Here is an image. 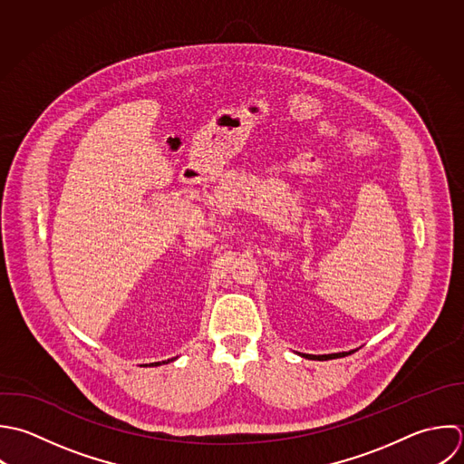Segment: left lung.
Returning a JSON list of instances; mask_svg holds the SVG:
<instances>
[{"instance_id": "1", "label": "left lung", "mask_w": 464, "mask_h": 464, "mask_svg": "<svg viewBox=\"0 0 464 464\" xmlns=\"http://www.w3.org/2000/svg\"><path fill=\"white\" fill-rule=\"evenodd\" d=\"M354 351H349V353H334V354H300L302 358H307V360H318V362H327V360H336V358H343L347 354H351Z\"/></svg>"}]
</instances>
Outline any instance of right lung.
<instances>
[{"label": "right lung", "instance_id": "add662e5", "mask_svg": "<svg viewBox=\"0 0 464 464\" xmlns=\"http://www.w3.org/2000/svg\"><path fill=\"white\" fill-rule=\"evenodd\" d=\"M177 358H171V360H168V362H155V363H150V367H159V365H162V363H169V362H175Z\"/></svg>", "mask_w": 464, "mask_h": 464}]
</instances>
